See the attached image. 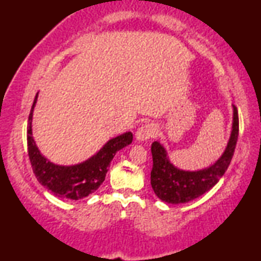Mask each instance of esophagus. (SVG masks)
I'll return each mask as SVG.
<instances>
[{"mask_svg": "<svg viewBox=\"0 0 261 261\" xmlns=\"http://www.w3.org/2000/svg\"><path fill=\"white\" fill-rule=\"evenodd\" d=\"M155 133H156V128L154 124L151 122H146L139 127L137 133H135V138H137L138 141H145V140H148L149 138L154 137Z\"/></svg>", "mask_w": 261, "mask_h": 261, "instance_id": "34e87169", "label": "esophagus"}]
</instances>
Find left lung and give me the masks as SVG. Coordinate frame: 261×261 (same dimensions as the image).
Returning a JSON list of instances; mask_svg holds the SVG:
<instances>
[{
	"label": "left lung",
	"instance_id": "obj_1",
	"mask_svg": "<svg viewBox=\"0 0 261 261\" xmlns=\"http://www.w3.org/2000/svg\"><path fill=\"white\" fill-rule=\"evenodd\" d=\"M233 129L227 148L222 156L208 169L201 171H183L174 167L166 156V151L158 141L152 144L153 167L151 185L155 195L164 202L178 204L187 203L209 191L226 172L234 155L239 137V115L233 106Z\"/></svg>",
	"mask_w": 261,
	"mask_h": 261
}]
</instances>
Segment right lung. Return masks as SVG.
Listing matches in <instances>:
<instances>
[{
  "instance_id": "1",
  "label": "right lung",
  "mask_w": 261,
  "mask_h": 261,
  "mask_svg": "<svg viewBox=\"0 0 261 261\" xmlns=\"http://www.w3.org/2000/svg\"><path fill=\"white\" fill-rule=\"evenodd\" d=\"M38 94L35 95L33 106L31 108L27 124V148L32 169L39 183L58 197L69 199H81L97 190L108 172L114 155L119 149L133 141L130 132L109 140L87 162L73 166H59L49 163L39 152L32 138V116Z\"/></svg>"
}]
</instances>
